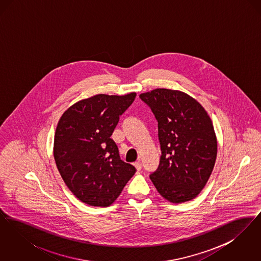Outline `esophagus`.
<instances>
[{
    "instance_id": "obj_1",
    "label": "esophagus",
    "mask_w": 261,
    "mask_h": 261,
    "mask_svg": "<svg viewBox=\"0 0 261 261\" xmlns=\"http://www.w3.org/2000/svg\"><path fill=\"white\" fill-rule=\"evenodd\" d=\"M134 166L136 167V169L138 171H140V170L142 169V163H141L140 161H139V162H135V163H134Z\"/></svg>"
}]
</instances>
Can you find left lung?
I'll list each match as a JSON object with an SVG mask.
<instances>
[{"label":"left lung","mask_w":261,"mask_h":261,"mask_svg":"<svg viewBox=\"0 0 261 261\" xmlns=\"http://www.w3.org/2000/svg\"><path fill=\"white\" fill-rule=\"evenodd\" d=\"M140 98L159 123L162 156L149 178L164 199L182 203L195 199L207 183L217 155L210 115L186 93L159 88Z\"/></svg>","instance_id":"left-lung-1"}]
</instances>
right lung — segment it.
Segmentation results:
<instances>
[{
	"label": "right lung",
	"instance_id": "obj_1",
	"mask_svg": "<svg viewBox=\"0 0 261 261\" xmlns=\"http://www.w3.org/2000/svg\"><path fill=\"white\" fill-rule=\"evenodd\" d=\"M136 93L99 94L63 112L55 133L54 158L65 185L82 202L110 206L136 169L120 160L111 136Z\"/></svg>",
	"mask_w": 261,
	"mask_h": 261
}]
</instances>
